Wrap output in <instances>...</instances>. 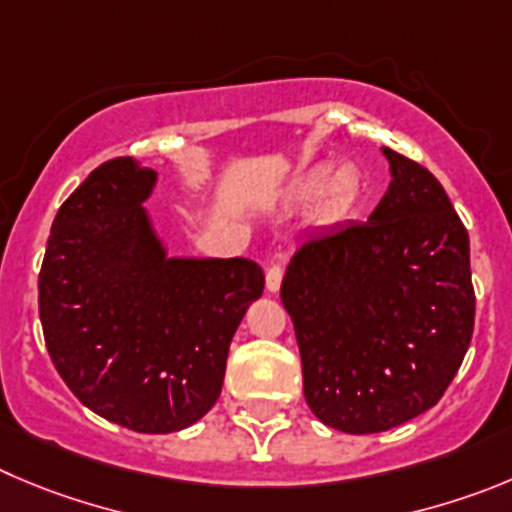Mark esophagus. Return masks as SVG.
<instances>
[{"label":"esophagus","instance_id":"esophagus-1","mask_svg":"<svg viewBox=\"0 0 512 512\" xmlns=\"http://www.w3.org/2000/svg\"><path fill=\"white\" fill-rule=\"evenodd\" d=\"M280 283H283V265H280V262H272V265L267 267V290H270V293H278Z\"/></svg>","mask_w":512,"mask_h":512}]
</instances>
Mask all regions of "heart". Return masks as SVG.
I'll return each mask as SVG.
<instances>
[{"label": "heart", "mask_w": 512, "mask_h": 512, "mask_svg": "<svg viewBox=\"0 0 512 512\" xmlns=\"http://www.w3.org/2000/svg\"><path fill=\"white\" fill-rule=\"evenodd\" d=\"M318 194H323L321 202L328 214L346 212V209L353 207L358 194H361V174L353 166H341L328 179L326 166H318V169H310L308 174H303L295 181L293 197L298 202H310Z\"/></svg>", "instance_id": "heart-1"}]
</instances>
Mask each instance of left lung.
Returning <instances> with one entry per match:
<instances>
[{
  "label": "left lung",
  "mask_w": 512,
  "mask_h": 512,
  "mask_svg": "<svg viewBox=\"0 0 512 512\" xmlns=\"http://www.w3.org/2000/svg\"><path fill=\"white\" fill-rule=\"evenodd\" d=\"M384 154L394 179L369 222L300 242L280 285L305 401L346 434L384 432L432 409L475 328L465 224L422 164Z\"/></svg>",
  "instance_id": "1"
}]
</instances>
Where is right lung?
<instances>
[{"instance_id":"add662e5","label":"right lung","mask_w":512,"mask_h":512,"mask_svg":"<svg viewBox=\"0 0 512 512\" xmlns=\"http://www.w3.org/2000/svg\"><path fill=\"white\" fill-rule=\"evenodd\" d=\"M154 181L131 156L90 171L57 209L37 290L68 389L108 422L169 434L214 407L265 272L245 257L169 260L141 207Z\"/></svg>"}]
</instances>
